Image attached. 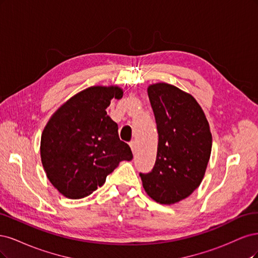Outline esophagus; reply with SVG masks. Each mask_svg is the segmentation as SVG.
Masks as SVG:
<instances>
[{"mask_svg": "<svg viewBox=\"0 0 258 258\" xmlns=\"http://www.w3.org/2000/svg\"><path fill=\"white\" fill-rule=\"evenodd\" d=\"M130 146H131V149H132V151H133V153H134V154H136V141H134V140H133V141H131V143H130Z\"/></svg>", "mask_w": 258, "mask_h": 258, "instance_id": "1", "label": "esophagus"}]
</instances>
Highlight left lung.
Returning <instances> with one entry per match:
<instances>
[{
	"label": "left lung",
	"instance_id": "8db88e82",
	"mask_svg": "<svg viewBox=\"0 0 258 258\" xmlns=\"http://www.w3.org/2000/svg\"><path fill=\"white\" fill-rule=\"evenodd\" d=\"M148 95L159 144L154 167L139 174L149 196L170 205L186 198L201 184L212 136L202 107L192 95L164 82L149 87Z\"/></svg>",
	"mask_w": 258,
	"mask_h": 258
}]
</instances>
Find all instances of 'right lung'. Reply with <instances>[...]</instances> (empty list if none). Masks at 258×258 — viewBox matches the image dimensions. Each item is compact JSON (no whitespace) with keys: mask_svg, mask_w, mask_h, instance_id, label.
I'll use <instances>...</instances> for the list:
<instances>
[{"mask_svg":"<svg viewBox=\"0 0 258 258\" xmlns=\"http://www.w3.org/2000/svg\"><path fill=\"white\" fill-rule=\"evenodd\" d=\"M118 87H91L70 98L49 120L40 140V157L49 181L64 196L84 198L102 186L131 148L120 140L118 124L106 112Z\"/></svg>","mask_w":258,"mask_h":258,"instance_id":"add662e5","label":"right lung"}]
</instances>
